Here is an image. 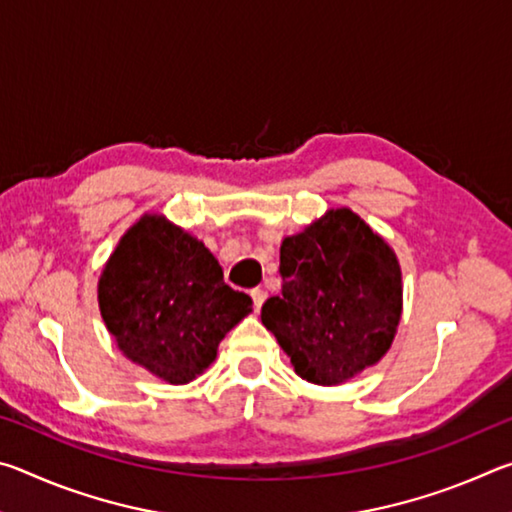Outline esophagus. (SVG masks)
I'll use <instances>...</instances> for the list:
<instances>
[{
	"label": "esophagus",
	"instance_id": "1",
	"mask_svg": "<svg viewBox=\"0 0 512 512\" xmlns=\"http://www.w3.org/2000/svg\"><path fill=\"white\" fill-rule=\"evenodd\" d=\"M250 298H253V305H255V309H262L264 300H266V291L257 287V289L250 291Z\"/></svg>",
	"mask_w": 512,
	"mask_h": 512
}]
</instances>
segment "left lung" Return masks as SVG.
Here are the masks:
<instances>
[{"label":"left lung","instance_id":"1","mask_svg":"<svg viewBox=\"0 0 512 512\" xmlns=\"http://www.w3.org/2000/svg\"><path fill=\"white\" fill-rule=\"evenodd\" d=\"M282 293L262 323L302 379L334 386L377 363L402 316V273L384 239L350 210H329L280 248Z\"/></svg>","mask_w":512,"mask_h":512}]
</instances>
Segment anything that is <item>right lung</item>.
<instances>
[{
    "instance_id": "obj_1",
    "label": "right lung",
    "mask_w": 512,
    "mask_h": 512,
    "mask_svg": "<svg viewBox=\"0 0 512 512\" xmlns=\"http://www.w3.org/2000/svg\"><path fill=\"white\" fill-rule=\"evenodd\" d=\"M99 307L128 359L169 384H187L216 359L253 300L223 282L201 241L164 216H144L103 268Z\"/></svg>"
}]
</instances>
